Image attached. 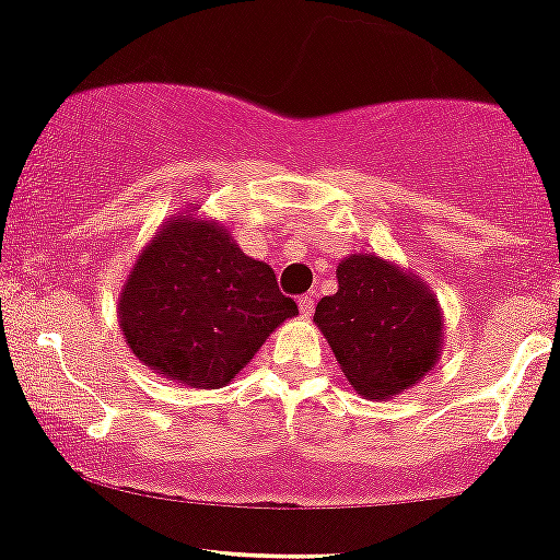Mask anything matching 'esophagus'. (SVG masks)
<instances>
[{
	"label": "esophagus",
	"instance_id": "34e87169",
	"mask_svg": "<svg viewBox=\"0 0 560 560\" xmlns=\"http://www.w3.org/2000/svg\"><path fill=\"white\" fill-rule=\"evenodd\" d=\"M299 312H301V317L310 319L312 312H314V299L312 296H301L299 299Z\"/></svg>",
	"mask_w": 560,
	"mask_h": 560
}]
</instances>
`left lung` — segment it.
I'll list each match as a JSON object with an SVG mask.
<instances>
[{"label":"left lung","mask_w":560,"mask_h":560,"mask_svg":"<svg viewBox=\"0 0 560 560\" xmlns=\"http://www.w3.org/2000/svg\"><path fill=\"white\" fill-rule=\"evenodd\" d=\"M338 291L314 310V325L364 399H394L439 362L444 317L420 275L375 254L338 261Z\"/></svg>","instance_id":"obj_1"}]
</instances>
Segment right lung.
<instances>
[{"instance_id": "1", "label": "right lung", "mask_w": 560, "mask_h": 560, "mask_svg": "<svg viewBox=\"0 0 560 560\" xmlns=\"http://www.w3.org/2000/svg\"><path fill=\"white\" fill-rule=\"evenodd\" d=\"M190 211L163 222L137 256L118 296V325L153 373L222 388L299 306L282 296L269 264L243 254L217 219Z\"/></svg>"}]
</instances>
